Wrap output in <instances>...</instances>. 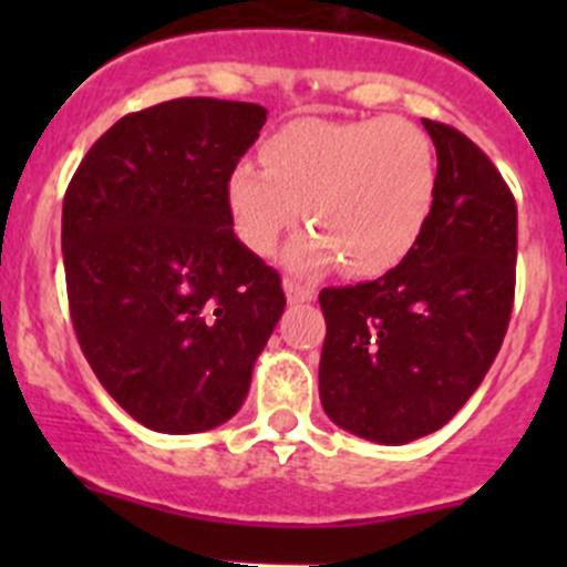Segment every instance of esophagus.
Returning a JSON list of instances; mask_svg holds the SVG:
<instances>
[{
  "mask_svg": "<svg viewBox=\"0 0 567 567\" xmlns=\"http://www.w3.org/2000/svg\"><path fill=\"white\" fill-rule=\"evenodd\" d=\"M285 296L290 305H305V301H316V288L299 282V279H285Z\"/></svg>",
  "mask_w": 567,
  "mask_h": 567,
  "instance_id": "1",
  "label": "esophagus"
}]
</instances>
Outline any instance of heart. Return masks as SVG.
<instances>
[{
    "label": "heart",
    "instance_id": "heart-1",
    "mask_svg": "<svg viewBox=\"0 0 567 567\" xmlns=\"http://www.w3.org/2000/svg\"><path fill=\"white\" fill-rule=\"evenodd\" d=\"M262 163L227 173V208L238 238L271 255L301 208L312 230L285 255L293 271L346 262L379 277L405 260L436 203V153L420 125L400 117H301L262 145Z\"/></svg>",
    "mask_w": 567,
    "mask_h": 567
}]
</instances>
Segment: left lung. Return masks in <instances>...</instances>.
I'll return each instance as SVG.
<instances>
[{"label": "left lung", "mask_w": 567, "mask_h": 567, "mask_svg": "<svg viewBox=\"0 0 567 567\" xmlns=\"http://www.w3.org/2000/svg\"><path fill=\"white\" fill-rule=\"evenodd\" d=\"M422 125L439 169L414 251L373 282L320 290L323 411L342 431L392 447L447 425L483 384L516 290L511 188L461 131Z\"/></svg>", "instance_id": "left-lung-1"}]
</instances>
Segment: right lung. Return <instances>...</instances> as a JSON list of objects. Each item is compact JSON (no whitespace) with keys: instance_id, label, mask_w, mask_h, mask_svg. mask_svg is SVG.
Instances as JSON below:
<instances>
[{"instance_id":"obj_1","label":"right lung","mask_w":567,"mask_h":567,"mask_svg":"<svg viewBox=\"0 0 567 567\" xmlns=\"http://www.w3.org/2000/svg\"><path fill=\"white\" fill-rule=\"evenodd\" d=\"M266 114L219 99L125 114L65 192L79 346L120 409L151 431L203 433L230 420L282 318L279 274L238 241L225 194Z\"/></svg>"}]
</instances>
